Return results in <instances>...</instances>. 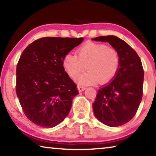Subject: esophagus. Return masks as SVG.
Masks as SVG:
<instances>
[{
	"label": "esophagus",
	"mask_w": 156,
	"mask_h": 156,
	"mask_svg": "<svg viewBox=\"0 0 156 156\" xmlns=\"http://www.w3.org/2000/svg\"><path fill=\"white\" fill-rule=\"evenodd\" d=\"M78 89L79 92H82V91H83L84 90H85L86 87H83V86H79Z\"/></svg>",
	"instance_id": "esophagus-1"
}]
</instances>
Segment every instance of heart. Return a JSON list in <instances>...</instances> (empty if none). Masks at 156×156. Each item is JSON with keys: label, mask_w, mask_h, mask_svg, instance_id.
Masks as SVG:
<instances>
[{"label": "heart", "mask_w": 156, "mask_h": 156, "mask_svg": "<svg viewBox=\"0 0 156 156\" xmlns=\"http://www.w3.org/2000/svg\"><path fill=\"white\" fill-rule=\"evenodd\" d=\"M76 54H66L62 65L67 74L73 79L87 67L88 72L78 78L79 84H106L117 74L120 60L116 49L105 44L87 42L79 47Z\"/></svg>", "instance_id": "b5f03b06"}]
</instances>
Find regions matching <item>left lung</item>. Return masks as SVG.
Segmentation results:
<instances>
[{
	"label": "left lung",
	"mask_w": 156,
	"mask_h": 156,
	"mask_svg": "<svg viewBox=\"0 0 156 156\" xmlns=\"http://www.w3.org/2000/svg\"><path fill=\"white\" fill-rule=\"evenodd\" d=\"M94 41L108 42L117 50L120 66L114 80L98 91L94 113L100 122L118 126L130 121L138 111L143 94L144 69L135 50L115 36H103Z\"/></svg>",
	"instance_id": "left-lung-1"
}]
</instances>
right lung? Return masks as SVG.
<instances>
[{
  "instance_id": "obj_1",
  "label": "right lung",
  "mask_w": 156,
  "mask_h": 156,
  "mask_svg": "<svg viewBox=\"0 0 156 156\" xmlns=\"http://www.w3.org/2000/svg\"><path fill=\"white\" fill-rule=\"evenodd\" d=\"M83 38L43 37L26 47L16 67V92L29 120L42 127L62 122L70 112L77 85L69 77L63 58Z\"/></svg>"
}]
</instances>
